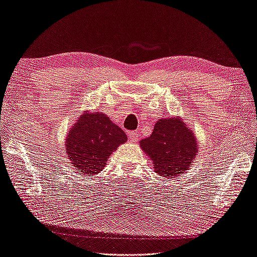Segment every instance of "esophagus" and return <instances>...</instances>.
Returning <instances> with one entry per match:
<instances>
[{
    "label": "esophagus",
    "instance_id": "obj_1",
    "mask_svg": "<svg viewBox=\"0 0 257 257\" xmlns=\"http://www.w3.org/2000/svg\"><path fill=\"white\" fill-rule=\"evenodd\" d=\"M139 137H140V134L138 131H129L128 133V138L131 142H136L139 139Z\"/></svg>",
    "mask_w": 257,
    "mask_h": 257
}]
</instances>
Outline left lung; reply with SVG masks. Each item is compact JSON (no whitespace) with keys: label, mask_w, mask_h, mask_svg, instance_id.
Returning a JSON list of instances; mask_svg holds the SVG:
<instances>
[{"label":"left lung","mask_w":257,"mask_h":257,"mask_svg":"<svg viewBox=\"0 0 257 257\" xmlns=\"http://www.w3.org/2000/svg\"><path fill=\"white\" fill-rule=\"evenodd\" d=\"M139 143L152 161L154 171L164 177L182 175L198 153L195 134L178 116L159 119L152 135Z\"/></svg>","instance_id":"obj_1"}]
</instances>
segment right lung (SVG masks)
Here are the masks:
<instances>
[{
  "mask_svg": "<svg viewBox=\"0 0 257 257\" xmlns=\"http://www.w3.org/2000/svg\"><path fill=\"white\" fill-rule=\"evenodd\" d=\"M127 141L124 131L104 112L83 111L65 138L68 159L81 174L94 176L105 168L110 154Z\"/></svg>",
  "mask_w": 257,
  "mask_h": 257,
  "instance_id": "right-lung-1",
  "label": "right lung"
}]
</instances>
